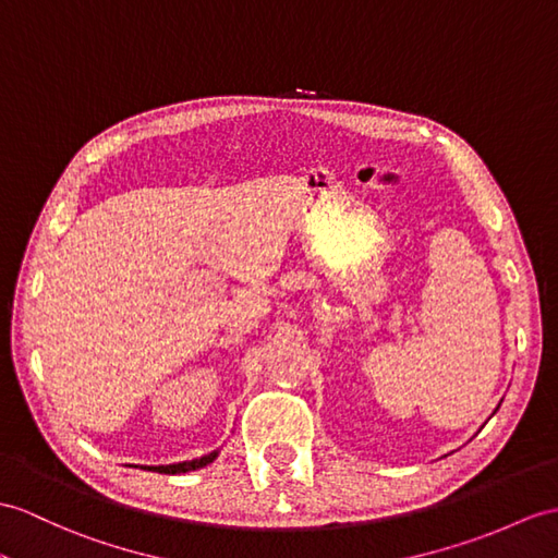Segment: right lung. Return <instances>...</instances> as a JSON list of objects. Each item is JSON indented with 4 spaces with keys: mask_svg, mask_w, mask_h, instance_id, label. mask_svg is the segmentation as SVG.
<instances>
[{
    "mask_svg": "<svg viewBox=\"0 0 558 558\" xmlns=\"http://www.w3.org/2000/svg\"><path fill=\"white\" fill-rule=\"evenodd\" d=\"M217 454L220 452H210L206 457L201 459H192V461H180V464H168V466H142L144 471H158V473H168V475H174V473H186V471H196V469H203L213 464V461L217 459Z\"/></svg>",
    "mask_w": 558,
    "mask_h": 558,
    "instance_id": "obj_1",
    "label": "right lung"
}]
</instances>
